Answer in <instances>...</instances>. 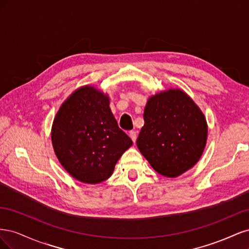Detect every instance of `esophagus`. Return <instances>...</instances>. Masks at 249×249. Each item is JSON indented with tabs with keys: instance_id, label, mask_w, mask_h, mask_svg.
Segmentation results:
<instances>
[{
	"instance_id": "obj_1",
	"label": "esophagus",
	"mask_w": 249,
	"mask_h": 249,
	"mask_svg": "<svg viewBox=\"0 0 249 249\" xmlns=\"http://www.w3.org/2000/svg\"><path fill=\"white\" fill-rule=\"evenodd\" d=\"M129 135H130L131 139L133 140V142H136V139H137V133L135 132V131H131V132L129 133Z\"/></svg>"
}]
</instances>
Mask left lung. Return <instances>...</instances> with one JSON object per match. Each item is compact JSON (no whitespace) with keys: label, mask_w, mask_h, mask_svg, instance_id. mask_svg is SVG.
I'll list each match as a JSON object with an SVG mask.
<instances>
[{"label":"left lung","mask_w":249,"mask_h":249,"mask_svg":"<svg viewBox=\"0 0 249 249\" xmlns=\"http://www.w3.org/2000/svg\"><path fill=\"white\" fill-rule=\"evenodd\" d=\"M143 118L136 143L158 173L177 178L199 161L207 144L208 124L184 90L168 88L149 96Z\"/></svg>","instance_id":"left-lung-1"}]
</instances>
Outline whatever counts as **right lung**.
Instances as JSON below:
<instances>
[{"label": "right lung", "mask_w": 249, "mask_h": 249, "mask_svg": "<svg viewBox=\"0 0 249 249\" xmlns=\"http://www.w3.org/2000/svg\"><path fill=\"white\" fill-rule=\"evenodd\" d=\"M107 93L81 86L60 106L52 125V144L60 164L85 184L109 178L119 158L133 144L118 127Z\"/></svg>", "instance_id": "1"}]
</instances>
